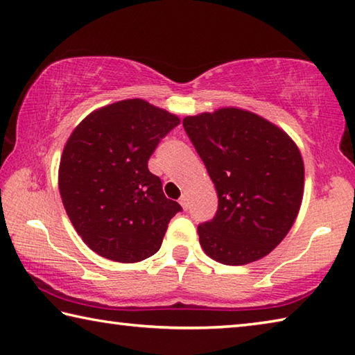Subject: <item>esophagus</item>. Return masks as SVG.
I'll return each mask as SVG.
<instances>
[{
	"mask_svg": "<svg viewBox=\"0 0 355 355\" xmlns=\"http://www.w3.org/2000/svg\"><path fill=\"white\" fill-rule=\"evenodd\" d=\"M180 205H182L183 207V209H188L189 208V202H188V196H186V194H183L182 197H180Z\"/></svg>",
	"mask_w": 355,
	"mask_h": 355,
	"instance_id": "obj_1",
	"label": "esophagus"
}]
</instances>
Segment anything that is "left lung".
<instances>
[{
  "mask_svg": "<svg viewBox=\"0 0 355 355\" xmlns=\"http://www.w3.org/2000/svg\"><path fill=\"white\" fill-rule=\"evenodd\" d=\"M218 191L214 218L197 227L213 260L238 266L266 257L297 218L304 161L284 130L238 107L183 119Z\"/></svg>",
  "mask_w": 355,
  "mask_h": 355,
  "instance_id": "obj_1",
  "label": "left lung"
}]
</instances>
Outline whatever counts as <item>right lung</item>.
Returning a JSON list of instances; mask_svg holds the SVG:
<instances>
[{"label":"right lung","mask_w":355,"mask_h":355,"mask_svg":"<svg viewBox=\"0 0 355 355\" xmlns=\"http://www.w3.org/2000/svg\"><path fill=\"white\" fill-rule=\"evenodd\" d=\"M180 119L146 100L94 111L70 135L59 164V192L78 235L98 255L136 263L159 250L182 207L167 199L148 158Z\"/></svg>","instance_id":"right-lung-1"}]
</instances>
